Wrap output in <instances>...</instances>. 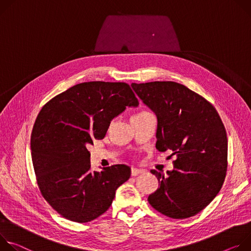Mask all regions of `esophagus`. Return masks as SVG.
<instances>
[{"label":"esophagus","instance_id":"esophagus-1","mask_svg":"<svg viewBox=\"0 0 251 251\" xmlns=\"http://www.w3.org/2000/svg\"><path fill=\"white\" fill-rule=\"evenodd\" d=\"M144 173H145V171H143V170L136 169V168H131V176H137V175L144 174Z\"/></svg>","mask_w":251,"mask_h":251}]
</instances>
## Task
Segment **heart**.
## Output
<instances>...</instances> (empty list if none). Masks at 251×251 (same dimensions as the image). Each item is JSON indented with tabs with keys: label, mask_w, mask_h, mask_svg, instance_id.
I'll list each match as a JSON object with an SVG mask.
<instances>
[{
	"label": "heart",
	"mask_w": 251,
	"mask_h": 251,
	"mask_svg": "<svg viewBox=\"0 0 251 251\" xmlns=\"http://www.w3.org/2000/svg\"><path fill=\"white\" fill-rule=\"evenodd\" d=\"M150 111H147V110H145V111H141L140 114H137V115H135L134 117H138V116H142V115H145V114H149Z\"/></svg>",
	"instance_id": "1"
}]
</instances>
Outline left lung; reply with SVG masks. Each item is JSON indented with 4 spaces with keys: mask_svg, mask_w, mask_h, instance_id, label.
<instances>
[{
    "mask_svg": "<svg viewBox=\"0 0 251 251\" xmlns=\"http://www.w3.org/2000/svg\"><path fill=\"white\" fill-rule=\"evenodd\" d=\"M157 118L159 151H173L174 170H151L157 189L148 201L158 212L182 219L198 214L219 192L227 170V137L215 107L175 81L131 83Z\"/></svg>",
    "mask_w": 251,
    "mask_h": 251,
    "instance_id": "obj_1",
    "label": "left lung"
}]
</instances>
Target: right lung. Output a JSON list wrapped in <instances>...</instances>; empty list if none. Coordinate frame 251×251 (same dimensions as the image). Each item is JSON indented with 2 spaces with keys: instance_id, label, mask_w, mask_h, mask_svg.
Returning <instances> with one entry per match:
<instances>
[{
  "instance_id": "1",
  "label": "right lung",
  "mask_w": 251,
  "mask_h": 251,
  "mask_svg": "<svg viewBox=\"0 0 251 251\" xmlns=\"http://www.w3.org/2000/svg\"><path fill=\"white\" fill-rule=\"evenodd\" d=\"M138 100L126 82L88 81L55 96L41 109L31 135L41 193L63 217L83 224L104 213L130 168L115 164L91 172L88 147L102 140L110 122Z\"/></svg>"
}]
</instances>
